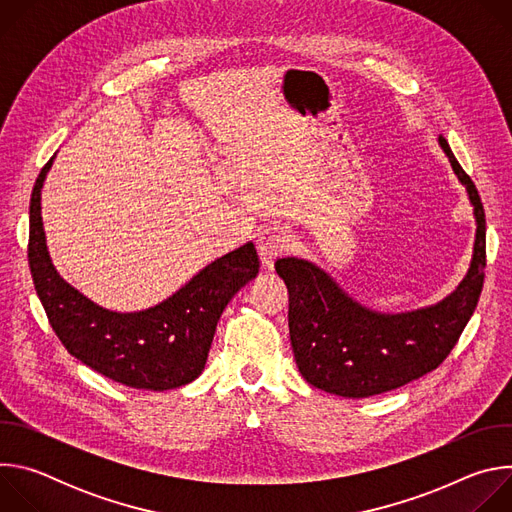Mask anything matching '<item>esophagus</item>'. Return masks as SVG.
<instances>
[{"mask_svg": "<svg viewBox=\"0 0 512 512\" xmlns=\"http://www.w3.org/2000/svg\"><path fill=\"white\" fill-rule=\"evenodd\" d=\"M289 247H291V235L287 229H283L279 225H271V227L263 229L257 239L261 265L265 269H271L273 261L277 257H281L285 251H289Z\"/></svg>", "mask_w": 512, "mask_h": 512, "instance_id": "obj_1", "label": "esophagus"}]
</instances>
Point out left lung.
I'll return each instance as SVG.
<instances>
[{
	"label": "left lung",
	"mask_w": 512,
	"mask_h": 512,
	"mask_svg": "<svg viewBox=\"0 0 512 512\" xmlns=\"http://www.w3.org/2000/svg\"><path fill=\"white\" fill-rule=\"evenodd\" d=\"M440 148L474 206V251L458 287L409 312H379L354 300L318 263L275 261L289 294V338L302 377L316 389L364 399L403 387L440 367L472 318L486 267V218L478 190L440 135Z\"/></svg>",
	"instance_id": "left-lung-1"
}]
</instances>
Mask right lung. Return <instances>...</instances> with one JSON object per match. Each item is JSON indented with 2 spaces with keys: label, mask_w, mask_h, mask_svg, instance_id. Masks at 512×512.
<instances>
[{
  "label": "right lung",
  "mask_w": 512,
  "mask_h": 512,
  "mask_svg": "<svg viewBox=\"0 0 512 512\" xmlns=\"http://www.w3.org/2000/svg\"><path fill=\"white\" fill-rule=\"evenodd\" d=\"M42 168L30 200L28 261L36 294L64 348L125 387L170 391L200 377L223 310L259 273L253 243L214 259L156 306L117 312L99 306L54 267L42 223Z\"/></svg>",
  "instance_id": "add662e5"
}]
</instances>
